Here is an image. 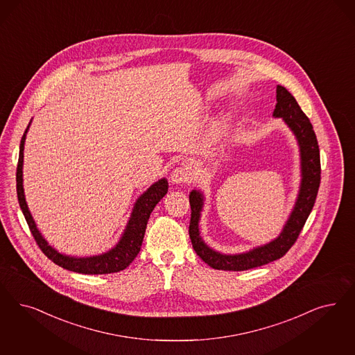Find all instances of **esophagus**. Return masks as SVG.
Listing matches in <instances>:
<instances>
[{
    "label": "esophagus",
    "mask_w": 355,
    "mask_h": 355,
    "mask_svg": "<svg viewBox=\"0 0 355 355\" xmlns=\"http://www.w3.org/2000/svg\"><path fill=\"white\" fill-rule=\"evenodd\" d=\"M190 171L186 168H177L171 173V180L173 184H187L190 182Z\"/></svg>",
    "instance_id": "esophagus-1"
}]
</instances>
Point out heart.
<instances>
[{
  "mask_svg": "<svg viewBox=\"0 0 355 355\" xmlns=\"http://www.w3.org/2000/svg\"><path fill=\"white\" fill-rule=\"evenodd\" d=\"M220 123H215V124L211 127V130H209V132H208L207 137H206V143H207V146H214V144H216V143L219 141V139H220Z\"/></svg>",
  "mask_w": 355,
  "mask_h": 355,
  "instance_id": "b5f03b06",
  "label": "heart"
}]
</instances>
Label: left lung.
Segmentation results:
<instances>
[{
	"mask_svg": "<svg viewBox=\"0 0 355 355\" xmlns=\"http://www.w3.org/2000/svg\"><path fill=\"white\" fill-rule=\"evenodd\" d=\"M272 116L283 118L295 135L300 148L302 181L297 199L282 232L275 240L240 254H223L211 249L200 237L199 220L203 208V194L199 190H193L189 196L191 206L189 234L196 254L212 269L244 271L283 257L297 240L315 205L321 180L318 139L306 114L284 86H277V105Z\"/></svg>",
	"mask_w": 355,
	"mask_h": 355,
	"instance_id": "left-lung-1",
	"label": "left lung"
}]
</instances>
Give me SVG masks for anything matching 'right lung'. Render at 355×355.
Returning a JSON list of instances; mask_svg holds the SVG:
<instances>
[{"label":"right lung","mask_w":355,"mask_h":355,"mask_svg":"<svg viewBox=\"0 0 355 355\" xmlns=\"http://www.w3.org/2000/svg\"><path fill=\"white\" fill-rule=\"evenodd\" d=\"M30 125V124H28ZM28 125L25 134L22 136L19 146V159L17 166V196L21 209L25 215L28 228L33 233L40 250L56 265L62 266V269L80 272V274H110L124 270L139 254L140 248L143 244L144 233L147 228L148 219L150 212L159 200L168 193V181L165 178L159 180L152 184L144 194L137 198L135 203L131 218L127 223V227L123 232L119 243L115 245L111 250L93 257H71L59 253L53 249L49 243L43 239L42 233L39 232L37 224L33 219L27 203H26L25 193H24V149H25L26 134L28 131Z\"/></svg>","instance_id":"add662e5"}]
</instances>
